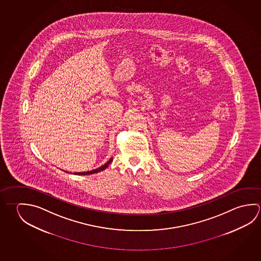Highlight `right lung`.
I'll use <instances>...</instances> for the list:
<instances>
[{
  "label": "right lung",
  "instance_id": "right-lung-1",
  "mask_svg": "<svg viewBox=\"0 0 261 261\" xmlns=\"http://www.w3.org/2000/svg\"><path fill=\"white\" fill-rule=\"evenodd\" d=\"M113 161V158H111L110 160L108 162H106V164L102 165L101 167L100 168H98L96 169H93V170H91V171H86V172H75V175H90V174L97 173V172H100V171H102V170H105L106 168H108L109 167V165L111 164V162Z\"/></svg>",
  "mask_w": 261,
  "mask_h": 261
}]
</instances>
